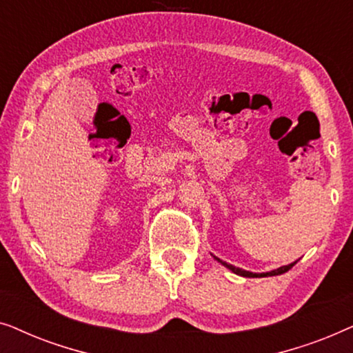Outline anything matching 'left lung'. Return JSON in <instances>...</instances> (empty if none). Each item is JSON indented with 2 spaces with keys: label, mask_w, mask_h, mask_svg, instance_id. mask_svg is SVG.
Segmentation results:
<instances>
[{
  "label": "left lung",
  "mask_w": 353,
  "mask_h": 353,
  "mask_svg": "<svg viewBox=\"0 0 353 353\" xmlns=\"http://www.w3.org/2000/svg\"><path fill=\"white\" fill-rule=\"evenodd\" d=\"M212 257H214L216 262L219 263H221L223 265V267H226L228 270H231V272H233L234 274H239V276H244V278H265V276H276V274H283V273H286V272H289V270H291L294 265H296V262H292V263H289V265H284V267H279V268H276V270H272V272H267V273H252V272H248V270H243V268H239V267H234V265H230V263H226V262H223V260H220L219 257H215L214 254H212Z\"/></svg>",
  "instance_id": "left-lung-1"
}]
</instances>
